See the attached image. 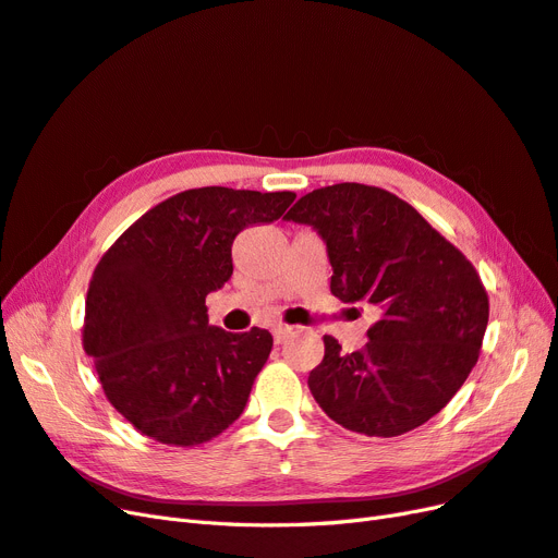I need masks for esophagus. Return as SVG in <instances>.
<instances>
[{
    "label": "esophagus",
    "instance_id": "esophagus-1",
    "mask_svg": "<svg viewBox=\"0 0 558 558\" xmlns=\"http://www.w3.org/2000/svg\"><path fill=\"white\" fill-rule=\"evenodd\" d=\"M291 332H293V328H291V326H283V324L275 326V330H272V335H275V342H277V344L286 342V340H289V335H291Z\"/></svg>",
    "mask_w": 558,
    "mask_h": 558
}]
</instances>
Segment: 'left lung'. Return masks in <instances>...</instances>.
<instances>
[{"label": "left lung", "instance_id": "8db88e82", "mask_svg": "<svg viewBox=\"0 0 558 558\" xmlns=\"http://www.w3.org/2000/svg\"><path fill=\"white\" fill-rule=\"evenodd\" d=\"M286 221L312 226L332 267L330 291L379 314L367 344L326 356L310 391L335 424L396 437L426 424L480 359L488 298L463 253L408 202L363 183H335L300 197Z\"/></svg>", "mask_w": 558, "mask_h": 558}]
</instances>
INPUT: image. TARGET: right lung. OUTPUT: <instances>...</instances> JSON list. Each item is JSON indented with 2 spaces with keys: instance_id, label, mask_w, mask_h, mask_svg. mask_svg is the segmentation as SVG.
I'll use <instances>...</instances> for the list:
<instances>
[{
  "instance_id": "1",
  "label": "right lung",
  "mask_w": 558,
  "mask_h": 558,
  "mask_svg": "<svg viewBox=\"0 0 558 558\" xmlns=\"http://www.w3.org/2000/svg\"><path fill=\"white\" fill-rule=\"evenodd\" d=\"M295 193L183 191L132 223L97 263L83 349L113 408L162 445L221 435L246 408L272 335L209 326L205 300L232 277V242Z\"/></svg>"
}]
</instances>
